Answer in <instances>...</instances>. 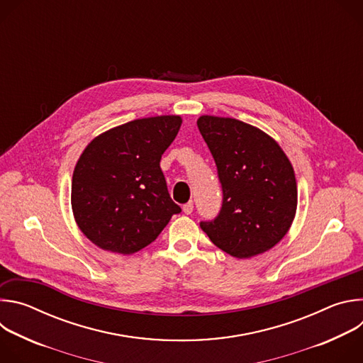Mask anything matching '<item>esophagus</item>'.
Masks as SVG:
<instances>
[{"instance_id":"obj_1","label":"esophagus","mask_w":363,"mask_h":363,"mask_svg":"<svg viewBox=\"0 0 363 363\" xmlns=\"http://www.w3.org/2000/svg\"><path fill=\"white\" fill-rule=\"evenodd\" d=\"M182 210H184V213L186 214V216H189L192 211H194V203H192V201H189V202H186V203H184V206H182Z\"/></svg>"}]
</instances>
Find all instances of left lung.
I'll use <instances>...</instances> for the list:
<instances>
[{"mask_svg": "<svg viewBox=\"0 0 363 363\" xmlns=\"http://www.w3.org/2000/svg\"><path fill=\"white\" fill-rule=\"evenodd\" d=\"M223 188L220 214L202 231L227 254L250 258L273 248L297 208L293 167L279 143L255 126L203 115L196 121Z\"/></svg>", "mask_w": 363, "mask_h": 363, "instance_id": "1", "label": "left lung"}]
</instances>
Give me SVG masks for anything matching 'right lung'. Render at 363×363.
Returning a JSON list of instances; mask_svg holds the SVG:
<instances>
[{"label":"right lung","instance_id":"right-lung-1","mask_svg":"<svg viewBox=\"0 0 363 363\" xmlns=\"http://www.w3.org/2000/svg\"><path fill=\"white\" fill-rule=\"evenodd\" d=\"M181 116L143 118L94 138L76 164L72 208L97 247L133 254L157 240L181 206L169 196L161 158Z\"/></svg>","mask_w":363,"mask_h":363}]
</instances>
